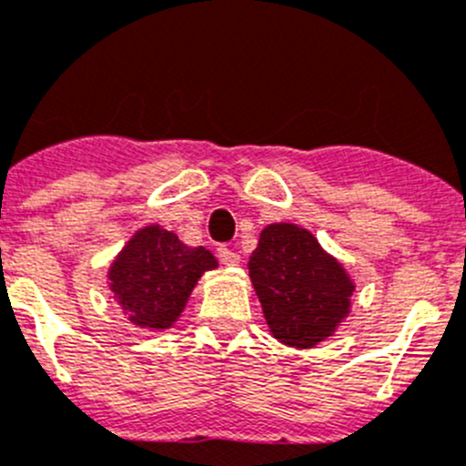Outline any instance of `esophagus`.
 <instances>
[{
    "instance_id": "1",
    "label": "esophagus",
    "mask_w": 466,
    "mask_h": 466,
    "mask_svg": "<svg viewBox=\"0 0 466 466\" xmlns=\"http://www.w3.org/2000/svg\"><path fill=\"white\" fill-rule=\"evenodd\" d=\"M217 256H219L221 263L228 265V268H233V265L240 263V256H238L236 251L230 249V247H226V245H221L219 249H217Z\"/></svg>"
}]
</instances>
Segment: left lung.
I'll use <instances>...</instances> for the list:
<instances>
[{"label":"left lung","instance_id":"left-lung-1","mask_svg":"<svg viewBox=\"0 0 466 466\" xmlns=\"http://www.w3.org/2000/svg\"><path fill=\"white\" fill-rule=\"evenodd\" d=\"M249 277L274 339L313 348L350 313L352 279L295 224H269L249 258Z\"/></svg>","mask_w":466,"mask_h":466}]
</instances>
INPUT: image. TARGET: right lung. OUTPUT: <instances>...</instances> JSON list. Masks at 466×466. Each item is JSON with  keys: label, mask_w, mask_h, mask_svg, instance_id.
<instances>
[{"label": "right lung", "mask_w": 466, "mask_h": 466, "mask_svg": "<svg viewBox=\"0 0 466 466\" xmlns=\"http://www.w3.org/2000/svg\"><path fill=\"white\" fill-rule=\"evenodd\" d=\"M217 268L206 247H187L150 224L137 230L109 268V290L132 325L167 329L178 320L203 272Z\"/></svg>", "instance_id": "1"}]
</instances>
